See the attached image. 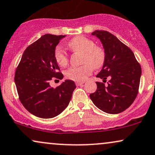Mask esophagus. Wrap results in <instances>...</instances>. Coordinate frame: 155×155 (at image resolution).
Listing matches in <instances>:
<instances>
[{"label": "esophagus", "mask_w": 155, "mask_h": 155, "mask_svg": "<svg viewBox=\"0 0 155 155\" xmlns=\"http://www.w3.org/2000/svg\"><path fill=\"white\" fill-rule=\"evenodd\" d=\"M84 82H76V85L77 86H80V85H82V84H84Z\"/></svg>", "instance_id": "esophagus-1"}]
</instances>
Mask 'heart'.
I'll list each match as a JSON object with an SVG mask.
<instances>
[{
    "instance_id": "obj_1",
    "label": "heart",
    "mask_w": 155,
    "mask_h": 155,
    "mask_svg": "<svg viewBox=\"0 0 155 155\" xmlns=\"http://www.w3.org/2000/svg\"><path fill=\"white\" fill-rule=\"evenodd\" d=\"M68 46L73 52L82 54L81 64L77 68H71L68 70L65 75L68 79L81 82L85 80L92 73V69L99 70L104 65L106 54L102 47L95 45L90 38L78 36L73 38L68 43ZM55 59L58 64L65 67L68 63V57L61 48H55L54 53Z\"/></svg>"
}]
</instances>
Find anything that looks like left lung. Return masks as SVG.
<instances>
[{"label":"left lung","mask_w":155,"mask_h":155,"mask_svg":"<svg viewBox=\"0 0 155 155\" xmlns=\"http://www.w3.org/2000/svg\"><path fill=\"white\" fill-rule=\"evenodd\" d=\"M101 41L106 54L102 69L97 75L108 85L96 82L97 90L90 95L96 107L109 114H117L127 109L139 90L141 66L128 48L112 33L105 31L92 33Z\"/></svg>","instance_id":"8db88e82"}]
</instances>
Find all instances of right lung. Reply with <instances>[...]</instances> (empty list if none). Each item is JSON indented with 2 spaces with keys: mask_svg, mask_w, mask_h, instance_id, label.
<instances>
[{
  "mask_svg": "<svg viewBox=\"0 0 155 155\" xmlns=\"http://www.w3.org/2000/svg\"><path fill=\"white\" fill-rule=\"evenodd\" d=\"M65 35L45 34L25 49L16 68L15 83L20 101L33 115L52 118L68 107L76 85L66 80L55 88L51 87L53 78L63 79L54 53Z\"/></svg>",
  "mask_w": 155,
  "mask_h": 155,
  "instance_id": "obj_1",
  "label": "right lung"
}]
</instances>
